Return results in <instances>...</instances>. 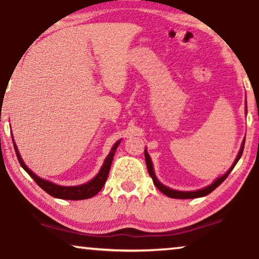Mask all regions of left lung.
I'll return each instance as SVG.
<instances>
[{"instance_id":"obj_1","label":"left lung","mask_w":259,"mask_h":259,"mask_svg":"<svg viewBox=\"0 0 259 259\" xmlns=\"http://www.w3.org/2000/svg\"><path fill=\"white\" fill-rule=\"evenodd\" d=\"M246 108V107H245ZM244 143L245 141H243L242 143V146L240 149V152H238L236 159L231 165V167L227 171L225 175L222 177H220V178L216 179L213 184H210L209 186L202 188V190H198V191H192V192H180V191H175V190H171V188H168L166 186H164L163 184L159 183V180L157 179V177L154 176V172H153V166H152V161H151V158H150L148 151H144V156H145V163H146V167H148V172L150 177H151L152 180H153V184L156 185V187L159 190L161 193H164L165 195L168 196V198H173V199H195V198H201V196H206L209 194V193L213 192L216 187H219L220 185H221L223 181L226 180L227 177L229 176V173L233 171V168L235 167V165L237 164V161L240 160V158L243 153V149H244Z\"/></svg>"}]
</instances>
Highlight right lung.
I'll use <instances>...</instances> for the list:
<instances>
[{
	"label": "right lung",
	"instance_id": "right-lung-1",
	"mask_svg": "<svg viewBox=\"0 0 259 259\" xmlns=\"http://www.w3.org/2000/svg\"><path fill=\"white\" fill-rule=\"evenodd\" d=\"M119 143H121V140L117 141L113 145V148H111L109 154H108L107 158L105 159V163H103L101 169H100L98 176H96L94 179H92L91 181H88V183L83 184V185H80V186H69V187L68 186H59V185H56V184L51 183V181L41 179L38 176L34 175V173L24 164V161H23L21 154H19V152H18V149H17L16 144H15V142H14V148H15V152H16V156L18 158V161H19V164H21V166L24 168L26 172H28V175L31 177V178L36 181L38 186H39L40 188H43L46 193H49L50 195L55 196V198H58V199L83 200V199L92 198V196L96 195L100 191L102 190L103 185L106 184L108 175H109L111 161H113V159H114V154H115V151H116L117 146L119 145Z\"/></svg>",
	"mask_w": 259,
	"mask_h": 259
}]
</instances>
